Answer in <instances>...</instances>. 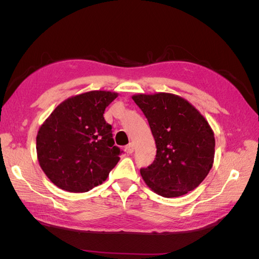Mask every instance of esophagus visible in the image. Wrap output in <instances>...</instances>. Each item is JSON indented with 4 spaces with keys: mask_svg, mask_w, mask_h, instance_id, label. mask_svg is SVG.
<instances>
[{
    "mask_svg": "<svg viewBox=\"0 0 259 259\" xmlns=\"http://www.w3.org/2000/svg\"><path fill=\"white\" fill-rule=\"evenodd\" d=\"M125 150H126L127 153H133V152H134V144L130 143L126 147H125Z\"/></svg>",
    "mask_w": 259,
    "mask_h": 259,
    "instance_id": "obj_1",
    "label": "esophagus"
}]
</instances>
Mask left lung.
Here are the masks:
<instances>
[{
    "instance_id": "obj_1",
    "label": "left lung",
    "mask_w": 259,
    "mask_h": 259,
    "mask_svg": "<svg viewBox=\"0 0 259 259\" xmlns=\"http://www.w3.org/2000/svg\"><path fill=\"white\" fill-rule=\"evenodd\" d=\"M150 125L156 146L155 160L140 169L144 182L164 198L195 189L213 166L214 132L189 101L170 93L132 96Z\"/></svg>"
}]
</instances>
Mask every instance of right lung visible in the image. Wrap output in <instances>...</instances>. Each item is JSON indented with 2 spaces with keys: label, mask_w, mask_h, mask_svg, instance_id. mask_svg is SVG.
Listing matches in <instances>:
<instances>
[{
  "label": "right lung",
  "mask_w": 259,
  "mask_h": 259,
  "mask_svg": "<svg viewBox=\"0 0 259 259\" xmlns=\"http://www.w3.org/2000/svg\"><path fill=\"white\" fill-rule=\"evenodd\" d=\"M116 97L110 91L71 96L43 122L36 135L37 161L55 186L88 192L106 182L121 153L104 117L106 107Z\"/></svg>",
  "instance_id": "1"
}]
</instances>
